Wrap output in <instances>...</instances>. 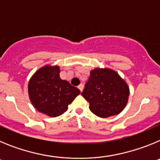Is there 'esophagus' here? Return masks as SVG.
Returning <instances> with one entry per match:
<instances>
[{"instance_id":"obj_1","label":"esophagus","mask_w":160,"mask_h":160,"mask_svg":"<svg viewBox=\"0 0 160 160\" xmlns=\"http://www.w3.org/2000/svg\"><path fill=\"white\" fill-rule=\"evenodd\" d=\"M78 88L79 89V90H80V91H82V90H83V85L82 84H80L78 86Z\"/></svg>"}]
</instances>
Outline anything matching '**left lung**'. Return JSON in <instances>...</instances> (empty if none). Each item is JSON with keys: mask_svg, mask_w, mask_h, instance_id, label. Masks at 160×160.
Listing matches in <instances>:
<instances>
[{"mask_svg": "<svg viewBox=\"0 0 160 160\" xmlns=\"http://www.w3.org/2000/svg\"><path fill=\"white\" fill-rule=\"evenodd\" d=\"M129 94L128 84L116 72L99 68L91 70L82 92L91 112L101 118L119 114L127 105Z\"/></svg>", "mask_w": 160, "mask_h": 160, "instance_id": "obj_1", "label": "left lung"}]
</instances>
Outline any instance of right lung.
I'll return each instance as SVG.
<instances>
[{
  "label": "right lung",
  "instance_id": "1",
  "mask_svg": "<svg viewBox=\"0 0 160 160\" xmlns=\"http://www.w3.org/2000/svg\"><path fill=\"white\" fill-rule=\"evenodd\" d=\"M58 66H46L31 78L28 86L33 107L49 116L57 117L67 111L68 105L80 94L69 82L62 80Z\"/></svg>",
  "mask_w": 160,
  "mask_h": 160
}]
</instances>
